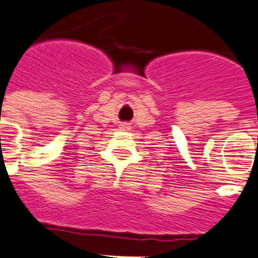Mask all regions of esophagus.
Listing matches in <instances>:
<instances>
[{"label": "esophagus", "mask_w": 258, "mask_h": 258, "mask_svg": "<svg viewBox=\"0 0 258 258\" xmlns=\"http://www.w3.org/2000/svg\"><path fill=\"white\" fill-rule=\"evenodd\" d=\"M119 129H122V131H127V129H129V126H127L126 123H122V125L119 126Z\"/></svg>", "instance_id": "1"}]
</instances>
